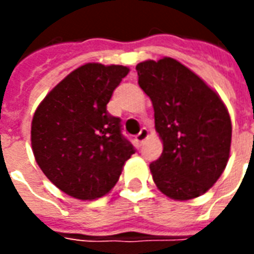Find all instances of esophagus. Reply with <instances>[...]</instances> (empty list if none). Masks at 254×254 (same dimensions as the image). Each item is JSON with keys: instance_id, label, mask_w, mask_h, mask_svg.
I'll return each mask as SVG.
<instances>
[{"instance_id": "1", "label": "esophagus", "mask_w": 254, "mask_h": 254, "mask_svg": "<svg viewBox=\"0 0 254 254\" xmlns=\"http://www.w3.org/2000/svg\"><path fill=\"white\" fill-rule=\"evenodd\" d=\"M147 137H148V130H147L145 127H143V129L140 130V133L136 136V145H137V147H141V145L145 143Z\"/></svg>"}]
</instances>
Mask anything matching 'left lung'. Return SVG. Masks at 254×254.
Instances as JSON below:
<instances>
[{
  "label": "left lung",
  "instance_id": "8db88e82",
  "mask_svg": "<svg viewBox=\"0 0 254 254\" xmlns=\"http://www.w3.org/2000/svg\"><path fill=\"white\" fill-rule=\"evenodd\" d=\"M138 85L152 102L163 152L149 165L163 194L190 200L212 188L226 169L231 120L219 95L174 58L136 66Z\"/></svg>",
  "mask_w": 254,
  "mask_h": 254
}]
</instances>
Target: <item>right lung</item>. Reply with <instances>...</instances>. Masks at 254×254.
Returning <instances> with one entry per match:
<instances>
[{
	"label": "right lung",
	"instance_id": "1",
	"mask_svg": "<svg viewBox=\"0 0 254 254\" xmlns=\"http://www.w3.org/2000/svg\"><path fill=\"white\" fill-rule=\"evenodd\" d=\"M129 73L122 65L85 64L69 73L38 106L31 124L36 163L64 193L95 200L114 188L134 148L121 120L107 111Z\"/></svg>",
	"mask_w": 254,
	"mask_h": 254
}]
</instances>
